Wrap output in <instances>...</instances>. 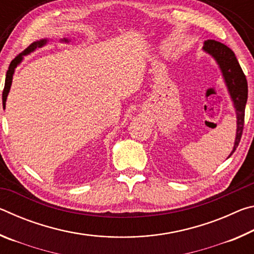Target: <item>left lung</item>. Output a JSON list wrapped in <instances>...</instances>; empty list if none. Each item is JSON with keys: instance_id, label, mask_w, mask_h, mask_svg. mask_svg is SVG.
<instances>
[{"instance_id": "obj_1", "label": "left lung", "mask_w": 254, "mask_h": 254, "mask_svg": "<svg viewBox=\"0 0 254 254\" xmlns=\"http://www.w3.org/2000/svg\"><path fill=\"white\" fill-rule=\"evenodd\" d=\"M204 49L217 60L220 65L223 76H224L227 87L231 94L232 100L238 115V130H236V139L233 151L230 157L238 148L241 141V136L244 127V113H246V104L248 101V81L247 77L241 68L235 55L229 47L215 40L205 41Z\"/></svg>"}]
</instances>
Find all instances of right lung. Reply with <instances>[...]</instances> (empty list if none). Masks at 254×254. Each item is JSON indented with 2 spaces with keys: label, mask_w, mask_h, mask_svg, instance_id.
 Returning a JSON list of instances; mask_svg holds the SVG:
<instances>
[{
  "label": "right lung",
  "mask_w": 254,
  "mask_h": 254,
  "mask_svg": "<svg viewBox=\"0 0 254 254\" xmlns=\"http://www.w3.org/2000/svg\"><path fill=\"white\" fill-rule=\"evenodd\" d=\"M67 41V40H65ZM46 44V40H40V41H37V42H33L32 45H30L27 49H25L22 54L20 56H16V57L12 60L10 66H8V69L6 71V77H5V85H4V89H3V94H2V101H3V107L5 106V101H6V97H7V94L8 91H10V87H11V83H12V77H13V72H14V68L16 67V65L21 62V59L22 57L21 56L22 55H28L38 47H41Z\"/></svg>",
  "instance_id": "right-lung-1"
}]
</instances>
